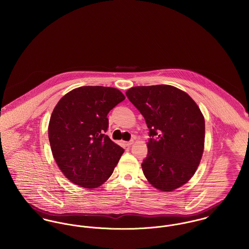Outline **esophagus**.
Instances as JSON below:
<instances>
[{"mask_svg":"<svg viewBox=\"0 0 249 249\" xmlns=\"http://www.w3.org/2000/svg\"><path fill=\"white\" fill-rule=\"evenodd\" d=\"M125 143V145L126 146H130L132 143H133V141H129V142H124Z\"/></svg>","mask_w":249,"mask_h":249,"instance_id":"34e87169","label":"esophagus"}]
</instances>
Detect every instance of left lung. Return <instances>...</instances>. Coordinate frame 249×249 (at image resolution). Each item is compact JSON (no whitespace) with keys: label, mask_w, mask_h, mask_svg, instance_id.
<instances>
[{"label":"left lung","mask_w":249,"mask_h":249,"mask_svg":"<svg viewBox=\"0 0 249 249\" xmlns=\"http://www.w3.org/2000/svg\"><path fill=\"white\" fill-rule=\"evenodd\" d=\"M149 129L142 170L149 184L172 192L194 177L205 140V121L196 102L172 85L135 86L125 93Z\"/></svg>","instance_id":"obj_1"}]
</instances>
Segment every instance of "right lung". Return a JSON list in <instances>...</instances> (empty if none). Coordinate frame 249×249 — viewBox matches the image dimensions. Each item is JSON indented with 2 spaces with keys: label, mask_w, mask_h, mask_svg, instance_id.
<instances>
[{
  "label": "right lung",
  "mask_w": 249,
  "mask_h": 249,
  "mask_svg": "<svg viewBox=\"0 0 249 249\" xmlns=\"http://www.w3.org/2000/svg\"><path fill=\"white\" fill-rule=\"evenodd\" d=\"M124 99L116 88L81 86L53 108L48 128L51 149L71 183L95 189L113 174L124 149L105 135L107 114Z\"/></svg>",
  "instance_id": "right-lung-1"
}]
</instances>
